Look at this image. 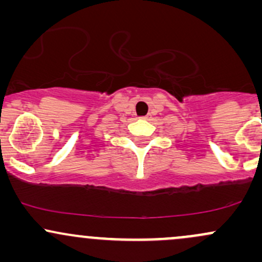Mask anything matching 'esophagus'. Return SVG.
Here are the masks:
<instances>
[{
    "label": "esophagus",
    "instance_id": "34e87169",
    "mask_svg": "<svg viewBox=\"0 0 262 262\" xmlns=\"http://www.w3.org/2000/svg\"><path fill=\"white\" fill-rule=\"evenodd\" d=\"M141 118H144V119H146V118H148V116H145V117H141Z\"/></svg>",
    "mask_w": 262,
    "mask_h": 262
}]
</instances>
